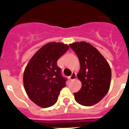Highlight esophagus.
<instances>
[{"label":"esophagus","mask_w":129,"mask_h":129,"mask_svg":"<svg viewBox=\"0 0 129 129\" xmlns=\"http://www.w3.org/2000/svg\"><path fill=\"white\" fill-rule=\"evenodd\" d=\"M77 76H76V74L74 72H73L72 74L70 76V80H74L75 79H76Z\"/></svg>","instance_id":"1"}]
</instances>
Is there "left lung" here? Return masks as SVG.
<instances>
[{"mask_svg":"<svg viewBox=\"0 0 129 129\" xmlns=\"http://www.w3.org/2000/svg\"><path fill=\"white\" fill-rule=\"evenodd\" d=\"M78 57L80 70L78 78L82 88L74 93L75 100L83 106H92L100 102L108 92L111 80L110 66L97 49L84 41L70 44Z\"/></svg>","mask_w":129,"mask_h":129,"instance_id":"obj_1","label":"left lung"}]
</instances>
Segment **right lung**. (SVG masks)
<instances>
[{
  "label": "right lung",
  "mask_w": 129,
  "mask_h": 129,
  "mask_svg": "<svg viewBox=\"0 0 129 129\" xmlns=\"http://www.w3.org/2000/svg\"><path fill=\"white\" fill-rule=\"evenodd\" d=\"M69 46L51 42L43 45L30 59L23 74L25 90L29 98L42 108L56 103L59 92L66 86L67 79L61 75L57 61Z\"/></svg>",
  "instance_id": "obj_1"
}]
</instances>
